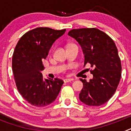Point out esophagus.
<instances>
[{
	"mask_svg": "<svg viewBox=\"0 0 131 131\" xmlns=\"http://www.w3.org/2000/svg\"><path fill=\"white\" fill-rule=\"evenodd\" d=\"M73 80V79H70V78H68V79H64V83H68V82H71Z\"/></svg>",
	"mask_w": 131,
	"mask_h": 131,
	"instance_id": "1",
	"label": "esophagus"
}]
</instances>
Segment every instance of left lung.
I'll return each instance as SVG.
<instances>
[{"mask_svg":"<svg viewBox=\"0 0 131 131\" xmlns=\"http://www.w3.org/2000/svg\"><path fill=\"white\" fill-rule=\"evenodd\" d=\"M68 35L80 45L84 64L90 63L93 70L89 82L81 79L83 87L80 100L90 106L107 102L114 94L121 76V63L115 42L107 34L96 28L72 29Z\"/></svg>","mask_w":131,"mask_h":131,"instance_id":"obj_1","label":"left lung"}]
</instances>
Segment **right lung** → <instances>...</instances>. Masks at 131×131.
I'll use <instances>...</instances> for the list:
<instances>
[{"mask_svg":"<svg viewBox=\"0 0 131 131\" xmlns=\"http://www.w3.org/2000/svg\"><path fill=\"white\" fill-rule=\"evenodd\" d=\"M66 31L38 27L24 34L16 45L12 58L14 79L19 94L30 104L48 106L58 95L62 80L45 79L41 71L45 69L42 61L54 42Z\"/></svg>","mask_w":131,"mask_h":131,"instance_id":"1","label":"right lung"}]
</instances>
